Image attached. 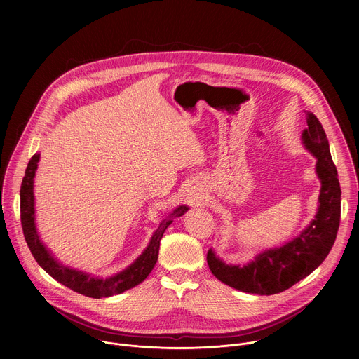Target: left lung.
Masks as SVG:
<instances>
[{
	"label": "left lung",
	"instance_id": "left-lung-1",
	"mask_svg": "<svg viewBox=\"0 0 359 359\" xmlns=\"http://www.w3.org/2000/svg\"><path fill=\"white\" fill-rule=\"evenodd\" d=\"M302 140L317 158V175L321 180L320 208L316 219L297 238L280 248L267 250L247 266H227L208 251V264L222 283L250 294L273 295L292 287L310 276L328 255L341 219V187L332 162L325 130L313 112H306Z\"/></svg>",
	"mask_w": 359,
	"mask_h": 359
}]
</instances>
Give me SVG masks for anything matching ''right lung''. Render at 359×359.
Segmentation results:
<instances>
[{
    "instance_id": "add662e5",
    "label": "right lung",
    "mask_w": 359,
    "mask_h": 359,
    "mask_svg": "<svg viewBox=\"0 0 359 359\" xmlns=\"http://www.w3.org/2000/svg\"><path fill=\"white\" fill-rule=\"evenodd\" d=\"M39 161V153L31 158L28 162V166L25 169V176L21 183V226L24 231L25 241L34 255L36 263L50 276L64 284L65 287L71 288L75 292H79L82 295L90 297V298H105L111 295L121 294L129 288H133L135 285L140 284L155 267L158 262L159 254V245L161 240L163 237L165 230L169 227V224L176 219L183 216L189 208L180 206L175 212H172L162 223L159 224V229L153 234L147 248L143 251L140 257L125 271L109 277V278H95L89 274L68 269L65 266H61L54 260L53 255L48 252L45 245L41 243L35 223H34V176L36 170V163Z\"/></svg>"
}]
</instances>
